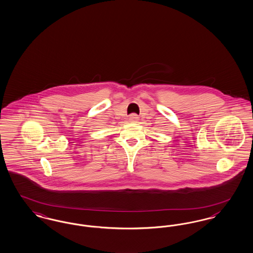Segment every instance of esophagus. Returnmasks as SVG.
<instances>
[{
    "label": "esophagus",
    "mask_w": 253,
    "mask_h": 253,
    "mask_svg": "<svg viewBox=\"0 0 253 253\" xmlns=\"http://www.w3.org/2000/svg\"><path fill=\"white\" fill-rule=\"evenodd\" d=\"M129 120L131 121H138V117H137V115H135V114H132V115L130 116Z\"/></svg>",
    "instance_id": "34e87169"
}]
</instances>
